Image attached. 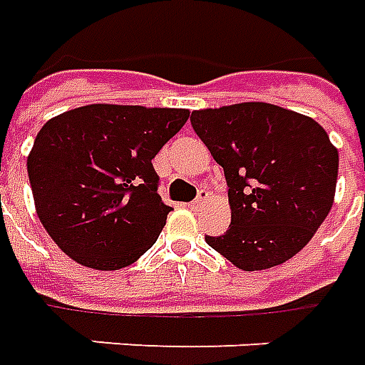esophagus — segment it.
I'll return each mask as SVG.
<instances>
[{
    "label": "esophagus",
    "instance_id": "1",
    "mask_svg": "<svg viewBox=\"0 0 365 365\" xmlns=\"http://www.w3.org/2000/svg\"><path fill=\"white\" fill-rule=\"evenodd\" d=\"M206 198H208V192H206V190H200V196L196 198L195 202L188 204V206H190L192 210H198V208H202L204 206V200H206Z\"/></svg>",
    "mask_w": 365,
    "mask_h": 365
}]
</instances>
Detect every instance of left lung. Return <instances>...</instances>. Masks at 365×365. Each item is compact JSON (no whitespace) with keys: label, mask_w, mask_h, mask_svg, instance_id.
<instances>
[{"label":"left lung","mask_w":365,"mask_h":365,"mask_svg":"<svg viewBox=\"0 0 365 365\" xmlns=\"http://www.w3.org/2000/svg\"><path fill=\"white\" fill-rule=\"evenodd\" d=\"M190 123L228 182L232 224L206 244L244 271L301 252L334 202L338 149L324 128L265 102L196 110Z\"/></svg>","instance_id":"1"}]
</instances>
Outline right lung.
<instances>
[{"label": "right lung", "mask_w": 365, "mask_h": 365, "mask_svg": "<svg viewBox=\"0 0 365 365\" xmlns=\"http://www.w3.org/2000/svg\"><path fill=\"white\" fill-rule=\"evenodd\" d=\"M188 115L182 108L90 104L41 128L27 157L35 210L68 257L115 271L157 242L170 206L151 161Z\"/></svg>", "instance_id": "right-lung-1"}]
</instances>
